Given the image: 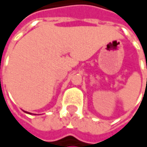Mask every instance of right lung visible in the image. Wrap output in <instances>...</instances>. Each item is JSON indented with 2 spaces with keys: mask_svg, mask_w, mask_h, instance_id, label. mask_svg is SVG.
Listing matches in <instances>:
<instances>
[{
  "mask_svg": "<svg viewBox=\"0 0 147 147\" xmlns=\"http://www.w3.org/2000/svg\"><path fill=\"white\" fill-rule=\"evenodd\" d=\"M24 112H26V113H28V114H31V113H29V112H28V111H24Z\"/></svg>",
  "mask_w": 147,
  "mask_h": 147,
  "instance_id": "1",
  "label": "right lung"
}]
</instances>
